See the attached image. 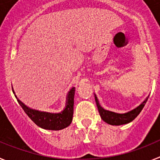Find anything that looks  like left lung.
I'll list each match as a JSON object with an SVG mask.
<instances>
[{
    "label": "left lung",
    "mask_w": 160,
    "mask_h": 160,
    "mask_svg": "<svg viewBox=\"0 0 160 160\" xmlns=\"http://www.w3.org/2000/svg\"><path fill=\"white\" fill-rule=\"evenodd\" d=\"M149 97V96H148ZM148 97L146 99L144 100L140 105L137 107L132 111H129L125 114H117V113L112 112V111H109L107 110H104L102 107L100 106L97 97L95 95V102L96 105L98 107V110L99 112L100 116H101L102 119L106 122L107 123L111 124V125L114 126H119V125H123V124H127L131 122V121L135 119L137 116H138L142 108L144 107L145 104H146L147 101L148 99Z\"/></svg>",
    "instance_id": "obj_1"
}]
</instances>
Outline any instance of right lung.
<instances>
[{"mask_svg":"<svg viewBox=\"0 0 160 160\" xmlns=\"http://www.w3.org/2000/svg\"><path fill=\"white\" fill-rule=\"evenodd\" d=\"M74 91H75L74 87L71 88V90L69 91L66 107L62 112L58 113V114L36 111V110L26 107L19 99H18V102H19L20 106L22 107L24 111L30 118V119L38 127L46 130L59 131V130L67 128L72 122L73 114Z\"/></svg>","mask_w":160,"mask_h":160,"instance_id":"obj_1","label":"right lung"}]
</instances>
